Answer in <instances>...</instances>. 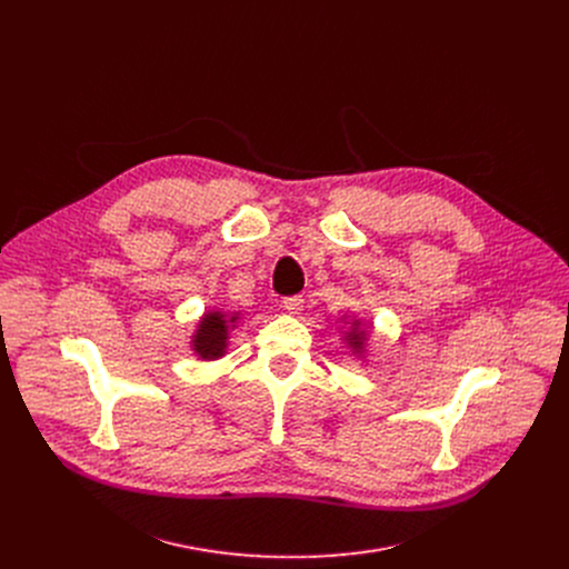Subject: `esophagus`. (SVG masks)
Wrapping results in <instances>:
<instances>
[{
    "mask_svg": "<svg viewBox=\"0 0 569 569\" xmlns=\"http://www.w3.org/2000/svg\"><path fill=\"white\" fill-rule=\"evenodd\" d=\"M283 308H286L290 315H299V312L303 310V297H301V295L286 297V299H283Z\"/></svg>",
    "mask_w": 569,
    "mask_h": 569,
    "instance_id": "esophagus-1",
    "label": "esophagus"
}]
</instances>
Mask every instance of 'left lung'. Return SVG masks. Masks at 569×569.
Wrapping results in <instances>:
<instances>
[{"label": "left lung", "mask_w": 569, "mask_h": 569, "mask_svg": "<svg viewBox=\"0 0 569 569\" xmlns=\"http://www.w3.org/2000/svg\"><path fill=\"white\" fill-rule=\"evenodd\" d=\"M349 323V331L345 333L347 338V345L353 349V353H358V356H362L365 353V342H367V331L362 329V321H358V319H353V321H347Z\"/></svg>", "instance_id": "1"}]
</instances>
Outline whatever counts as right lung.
I'll list each match as a JSON object with an SVG mask.
<instances>
[{
    "label": "right lung",
    "instance_id": "add662e5",
    "mask_svg": "<svg viewBox=\"0 0 569 569\" xmlns=\"http://www.w3.org/2000/svg\"><path fill=\"white\" fill-rule=\"evenodd\" d=\"M236 315H227L222 310H209L198 323V331L193 333L191 347L202 360H218L227 351L229 331L236 323Z\"/></svg>",
    "mask_w": 569,
    "mask_h": 569
}]
</instances>
